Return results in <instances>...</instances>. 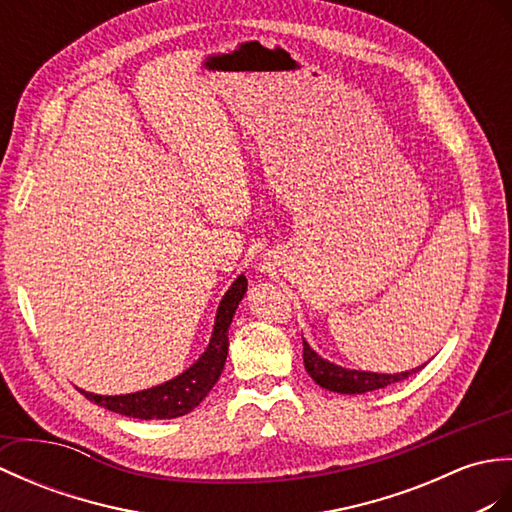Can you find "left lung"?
Listing matches in <instances>:
<instances>
[{"label":"left lung","mask_w":512,"mask_h":512,"mask_svg":"<svg viewBox=\"0 0 512 512\" xmlns=\"http://www.w3.org/2000/svg\"><path fill=\"white\" fill-rule=\"evenodd\" d=\"M304 368L306 372L311 374V379L320 385V388H326L331 392H339V394H363V392H372V390H381L388 388L392 383H399L407 377H412L420 368L416 370H407L401 374H379V372H363V370H348L337 366V363H331L322 359L317 352L304 342Z\"/></svg>","instance_id":"left-lung-1"}]
</instances>
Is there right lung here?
<instances>
[{
  "label": "right lung",
  "mask_w": 512,
  "mask_h": 512,
  "mask_svg": "<svg viewBox=\"0 0 512 512\" xmlns=\"http://www.w3.org/2000/svg\"><path fill=\"white\" fill-rule=\"evenodd\" d=\"M245 291L247 278L238 276L219 304L217 320H214V331L206 352L188 370L181 372L179 377L162 385H155V388L149 390L120 396H100L81 390L85 399L94 401L109 412L142 420L177 418L195 410L221 377L227 359V346H230V342H227V328L232 324V317L238 309V302L243 300Z\"/></svg>",
  "instance_id": "obj_1"
}]
</instances>
